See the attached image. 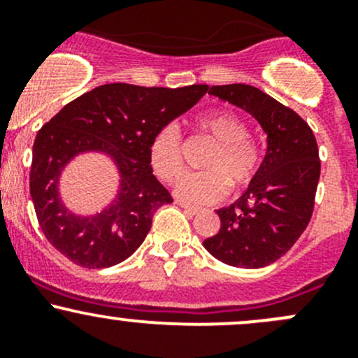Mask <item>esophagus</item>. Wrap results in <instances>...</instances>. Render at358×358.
Instances as JSON below:
<instances>
[{
	"instance_id": "obj_1",
	"label": "esophagus",
	"mask_w": 358,
	"mask_h": 358,
	"mask_svg": "<svg viewBox=\"0 0 358 358\" xmlns=\"http://www.w3.org/2000/svg\"><path fill=\"white\" fill-rule=\"evenodd\" d=\"M179 205L184 208V212H186V214H189V215H194V214H198V212H200V208H198V207L187 205V203H184V201H179Z\"/></svg>"
}]
</instances>
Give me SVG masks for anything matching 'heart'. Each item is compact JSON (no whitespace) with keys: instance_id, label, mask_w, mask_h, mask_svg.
Returning <instances> with one entry per match:
<instances>
[{"instance_id":"b5f03b06","label":"heart","mask_w":358,"mask_h":358,"mask_svg":"<svg viewBox=\"0 0 358 358\" xmlns=\"http://www.w3.org/2000/svg\"><path fill=\"white\" fill-rule=\"evenodd\" d=\"M196 127L215 143L205 160V172L182 176L176 196L187 203H212L228 194L229 184L243 187L259 167V153L242 118L231 111L215 109L196 118ZM150 162L160 179L174 180L182 171V139L176 123L162 127L150 144Z\"/></svg>"}]
</instances>
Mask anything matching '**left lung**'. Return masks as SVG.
Here are the masks:
<instances>
[{
  "label": "left lung",
  "instance_id": "8db88e82",
  "mask_svg": "<svg viewBox=\"0 0 358 358\" xmlns=\"http://www.w3.org/2000/svg\"><path fill=\"white\" fill-rule=\"evenodd\" d=\"M208 94L252 115L266 134V155L242 196L219 208L221 229L203 247L224 264L264 268L303 235L320 178L318 146L308 123L259 88L217 85Z\"/></svg>",
  "mask_w": 358,
  "mask_h": 358
}]
</instances>
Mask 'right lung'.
I'll list each match as a JSON object with an SVG mask.
<instances>
[{"mask_svg": "<svg viewBox=\"0 0 358 358\" xmlns=\"http://www.w3.org/2000/svg\"><path fill=\"white\" fill-rule=\"evenodd\" d=\"M207 85L182 88L101 85L41 127L34 139L29 189L41 231L83 268H109L132 256L171 193L153 176L150 144L162 127L193 108ZM108 156L119 172L115 198L95 215H78L59 196V178L78 156Z\"/></svg>", "mask_w": 358, "mask_h": 358, "instance_id": "right-lung-1", "label": "right lung"}]
</instances>
